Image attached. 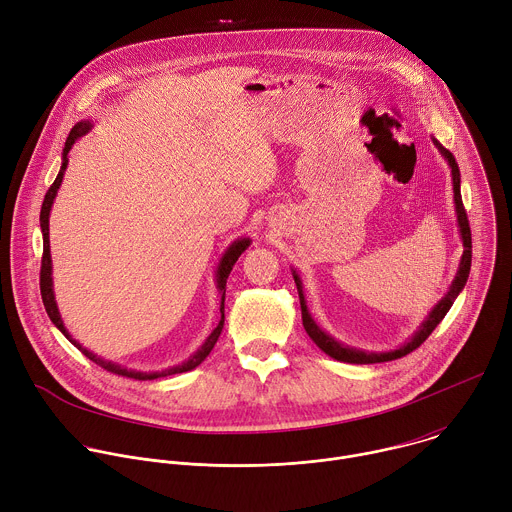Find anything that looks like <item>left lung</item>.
<instances>
[{
    "mask_svg": "<svg viewBox=\"0 0 512 512\" xmlns=\"http://www.w3.org/2000/svg\"><path fill=\"white\" fill-rule=\"evenodd\" d=\"M436 148L440 150V154L448 160L450 164V173H452V187H454V205H456V217H458V229H460V237H462V245H464V253H462V259H460V265H458V271H456V277L448 289V293L434 305V309L428 313V317L424 319V323L420 325V329L412 335V339H408V342L394 350V352H382V354H376V352H364V350H356V348H350V346H344L335 342V339L331 335H327L311 317L309 309H307V303H305V295H303V285H301V279L299 275L293 271V279H295V285H297V293H299V303H301V319H303V327L307 331V335L313 339L315 346L325 352L329 358L333 360H339V362H348V364H378V362H392V360H398L402 356H408L410 352H414L416 348H420L428 335L434 331V327L444 319V315L448 313V309L452 307L454 299L458 297V293L464 289L466 285V279H468V273H470V261H472V237H470V225H468V217H466V211H464V205H462V195H460V170H458V164H456V158L450 150H446L436 138H432Z\"/></svg>",
    "mask_w": 512,
    "mask_h": 512,
    "instance_id": "8db88e82",
    "label": "left lung"
}]
</instances>
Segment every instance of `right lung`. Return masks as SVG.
Listing matches in <instances>:
<instances>
[{"label":"right lung","instance_id":"obj_1","mask_svg":"<svg viewBox=\"0 0 512 512\" xmlns=\"http://www.w3.org/2000/svg\"><path fill=\"white\" fill-rule=\"evenodd\" d=\"M92 128V122L88 120H82L78 122L68 138H66V144H64V152H62V166H60V173L54 181V185L48 189L46 197H44V205H42V211H40V227H42V237H44V255H42V269H40V291H42V301H44V307L48 311V317L52 319V323L70 339V342L88 358L92 360L94 364H98L100 368H104L106 372H112V374H118V376H124V378H132V380H156V378H164V376H173V374H183V372H191L195 370L209 354L211 350L215 348L217 339L223 331V323H225V289H227V277L233 269V265L237 263V259L241 257V253L251 245V239H237L227 251L225 255L221 257V263L217 267V289L221 293V321L219 325L211 331V335L205 339V344L183 364L179 366H173V368H166L162 372H136V370H128V368H122L120 364H114V362H106L102 358H98L96 354H92L90 350H86L84 346H80L76 339L68 333V329L64 327V321L60 317V311H58V305H56V297H54V287H52V255H50V211H52V205H54V199L58 195V189L62 185V179H64V170L68 166V152L70 148L74 146V142L84 136L88 130Z\"/></svg>","mask_w":512,"mask_h":512}]
</instances>
